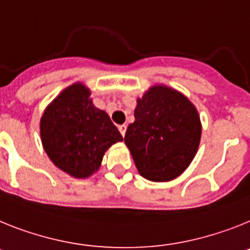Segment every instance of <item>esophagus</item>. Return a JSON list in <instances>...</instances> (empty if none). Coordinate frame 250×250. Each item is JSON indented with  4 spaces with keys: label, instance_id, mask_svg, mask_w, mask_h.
I'll list each match as a JSON object with an SVG mask.
<instances>
[{
    "label": "esophagus",
    "instance_id": "34e87169",
    "mask_svg": "<svg viewBox=\"0 0 250 250\" xmlns=\"http://www.w3.org/2000/svg\"><path fill=\"white\" fill-rule=\"evenodd\" d=\"M119 132H121V134H122L123 137H125V131H127V125H119L118 127Z\"/></svg>",
    "mask_w": 250,
    "mask_h": 250
}]
</instances>
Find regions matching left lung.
Here are the masks:
<instances>
[{
    "label": "left lung",
    "instance_id": "left-lung-1",
    "mask_svg": "<svg viewBox=\"0 0 250 250\" xmlns=\"http://www.w3.org/2000/svg\"><path fill=\"white\" fill-rule=\"evenodd\" d=\"M200 138V116L190 99L176 89L156 84L137 99L125 143L141 176L166 182L188 168Z\"/></svg>",
    "mask_w": 250,
    "mask_h": 250
}]
</instances>
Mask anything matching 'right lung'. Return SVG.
<instances>
[{
    "instance_id": "add662e5",
    "label": "right lung",
    "mask_w": 250,
    "mask_h": 250,
    "mask_svg": "<svg viewBox=\"0 0 250 250\" xmlns=\"http://www.w3.org/2000/svg\"><path fill=\"white\" fill-rule=\"evenodd\" d=\"M40 136L51 162L75 179L92 176L105 151L123 141L109 116L93 104L90 89L83 83L65 88L45 108Z\"/></svg>"
}]
</instances>
